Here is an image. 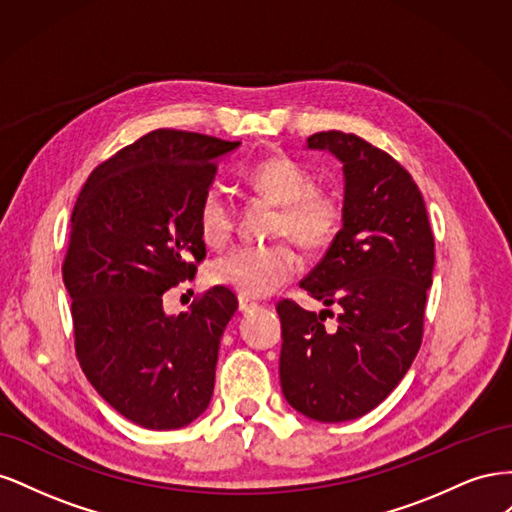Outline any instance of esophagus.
I'll use <instances>...</instances> for the list:
<instances>
[{"label": "esophagus", "instance_id": "1", "mask_svg": "<svg viewBox=\"0 0 512 512\" xmlns=\"http://www.w3.org/2000/svg\"><path fill=\"white\" fill-rule=\"evenodd\" d=\"M258 307L260 305L256 301L247 299V297H239V312L241 314H250V312H254V309H258Z\"/></svg>", "mask_w": 512, "mask_h": 512}]
</instances>
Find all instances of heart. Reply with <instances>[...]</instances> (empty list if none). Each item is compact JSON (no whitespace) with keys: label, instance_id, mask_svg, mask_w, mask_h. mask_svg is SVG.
<instances>
[{"label":"heart","instance_id":"obj_1","mask_svg":"<svg viewBox=\"0 0 512 512\" xmlns=\"http://www.w3.org/2000/svg\"><path fill=\"white\" fill-rule=\"evenodd\" d=\"M250 188L280 207L275 237H286L303 252H320L337 237L344 222L339 200L316 188L309 170L288 156H271L245 175ZM198 232L211 247H224L235 228V207L222 185L213 183L200 196ZM297 271V258L286 243L241 245L209 265V280L247 299L269 297Z\"/></svg>","mask_w":512,"mask_h":512}]
</instances>
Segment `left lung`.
I'll return each mask as SVG.
<instances>
[{"mask_svg": "<svg viewBox=\"0 0 512 512\" xmlns=\"http://www.w3.org/2000/svg\"><path fill=\"white\" fill-rule=\"evenodd\" d=\"M344 164V224L299 284L339 307L307 312L277 303L282 320L280 380L288 404L320 423L352 421L374 410L406 376L423 342L433 273V235L412 175L389 153L337 130L307 138Z\"/></svg>", "mask_w": 512, "mask_h": 512, "instance_id": "obj_1", "label": "left lung"}]
</instances>
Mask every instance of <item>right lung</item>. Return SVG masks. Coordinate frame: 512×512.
Here are the masks:
<instances>
[{
    "instance_id": "add662e5",
    "label": "right lung",
    "mask_w": 512,
    "mask_h": 512,
    "mask_svg": "<svg viewBox=\"0 0 512 512\" xmlns=\"http://www.w3.org/2000/svg\"><path fill=\"white\" fill-rule=\"evenodd\" d=\"M237 147L153 130L102 162L76 198L61 265L76 359L108 404L145 429L190 425L213 395L237 297L215 286L177 316L164 314L162 297L205 260L198 203L218 158Z\"/></svg>"
}]
</instances>
